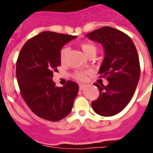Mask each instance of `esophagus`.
Listing matches in <instances>:
<instances>
[{
  "label": "esophagus",
  "instance_id": "1",
  "mask_svg": "<svg viewBox=\"0 0 153 153\" xmlns=\"http://www.w3.org/2000/svg\"><path fill=\"white\" fill-rule=\"evenodd\" d=\"M86 84H80V85H79V89H80V90H83V89H84V88L86 87Z\"/></svg>",
  "mask_w": 153,
  "mask_h": 153
}]
</instances>
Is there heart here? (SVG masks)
<instances>
[{
	"mask_svg": "<svg viewBox=\"0 0 153 153\" xmlns=\"http://www.w3.org/2000/svg\"><path fill=\"white\" fill-rule=\"evenodd\" d=\"M82 49V51L84 52V53L85 54L86 56H89L90 54L92 53H95L96 52V48L95 46H93L92 44H81L80 46ZM68 52H69V48L68 47H64L61 49V52H60V58H61V62H64L65 61L66 58L67 56ZM86 72H81V71H78L75 73V78H77L78 80H83L85 79L86 78Z\"/></svg>",
	"mask_w": 153,
	"mask_h": 153,
	"instance_id": "1",
	"label": "heart"
}]
</instances>
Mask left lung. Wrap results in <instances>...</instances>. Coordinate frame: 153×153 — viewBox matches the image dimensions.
I'll use <instances>...</instances> for the list:
<instances>
[{
    "instance_id": "left-lung-1",
    "label": "left lung",
    "mask_w": 153,
    "mask_h": 153,
    "mask_svg": "<svg viewBox=\"0 0 153 153\" xmlns=\"http://www.w3.org/2000/svg\"><path fill=\"white\" fill-rule=\"evenodd\" d=\"M86 37L104 47V58L98 73L109 82L106 86L94 84L100 95L92 101V109L102 116H112L129 104L138 85L141 74L138 52L127 35L112 27L95 29Z\"/></svg>"
}]
</instances>
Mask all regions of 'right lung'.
Wrapping results in <instances>:
<instances>
[{"label":"right lung","mask_w":153,"mask_h":153,"mask_svg":"<svg viewBox=\"0 0 153 153\" xmlns=\"http://www.w3.org/2000/svg\"><path fill=\"white\" fill-rule=\"evenodd\" d=\"M76 36L45 31L25 43L16 63V78L21 96L36 115L51 121L70 113L79 86L69 81L58 87L52 81L61 65L62 47Z\"/></svg>","instance_id":"right-lung-1"}]
</instances>
